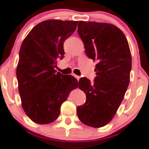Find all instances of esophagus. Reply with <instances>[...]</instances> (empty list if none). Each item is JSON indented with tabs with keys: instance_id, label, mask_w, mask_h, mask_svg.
I'll return each mask as SVG.
<instances>
[{
	"instance_id": "1",
	"label": "esophagus",
	"mask_w": 149,
	"mask_h": 149,
	"mask_svg": "<svg viewBox=\"0 0 149 149\" xmlns=\"http://www.w3.org/2000/svg\"><path fill=\"white\" fill-rule=\"evenodd\" d=\"M74 76H75V77H76V79H77L78 81H79V79H80V76H76V75H74Z\"/></svg>"
}]
</instances>
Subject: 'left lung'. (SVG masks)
Instances as JSON below:
<instances>
[{
  "label": "left lung",
  "instance_id": "1",
  "mask_svg": "<svg viewBox=\"0 0 149 149\" xmlns=\"http://www.w3.org/2000/svg\"><path fill=\"white\" fill-rule=\"evenodd\" d=\"M78 34L87 56L96 65L94 82L81 78L79 87L86 96L77 107L79 120L86 125L101 127L114 118L130 83L132 58L125 36L108 23L79 21Z\"/></svg>",
  "mask_w": 149,
  "mask_h": 149
}]
</instances>
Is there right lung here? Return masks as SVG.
<instances>
[{
    "label": "right lung",
    "instance_id": "right-lung-1",
    "mask_svg": "<svg viewBox=\"0 0 149 149\" xmlns=\"http://www.w3.org/2000/svg\"><path fill=\"white\" fill-rule=\"evenodd\" d=\"M78 22L49 19L40 22L24 40L16 68L24 111L37 124H49L58 118L61 104L79 86L70 75L56 73L64 57L63 43L76 30Z\"/></svg>",
    "mask_w": 149,
    "mask_h": 149
}]
</instances>
